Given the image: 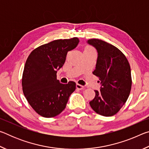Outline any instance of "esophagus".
<instances>
[{"mask_svg": "<svg viewBox=\"0 0 149 149\" xmlns=\"http://www.w3.org/2000/svg\"><path fill=\"white\" fill-rule=\"evenodd\" d=\"M76 88L79 90H82V89H84V87L82 86V85H79V84H76Z\"/></svg>", "mask_w": 149, "mask_h": 149, "instance_id": "1", "label": "esophagus"}]
</instances>
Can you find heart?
I'll return each instance as SVG.
<instances>
[{"label": "heart", "instance_id": "b5f03b06", "mask_svg": "<svg viewBox=\"0 0 149 149\" xmlns=\"http://www.w3.org/2000/svg\"><path fill=\"white\" fill-rule=\"evenodd\" d=\"M91 50H93V48L90 46H86L84 48V51H91Z\"/></svg>", "mask_w": 149, "mask_h": 149}]
</instances>
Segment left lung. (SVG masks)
<instances>
[{
	"label": "left lung",
	"mask_w": 149,
	"mask_h": 149,
	"mask_svg": "<svg viewBox=\"0 0 149 149\" xmlns=\"http://www.w3.org/2000/svg\"><path fill=\"white\" fill-rule=\"evenodd\" d=\"M87 42L97 50V64L93 74L102 84L100 91H95V97L89 102L90 106L97 114L112 116L119 112L130 94L132 80L129 62L114 45L97 39Z\"/></svg>",
	"instance_id": "1"
}]
</instances>
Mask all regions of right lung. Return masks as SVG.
<instances>
[{"label":"right lung","instance_id":"1","mask_svg":"<svg viewBox=\"0 0 149 149\" xmlns=\"http://www.w3.org/2000/svg\"><path fill=\"white\" fill-rule=\"evenodd\" d=\"M78 42L77 37L54 40L36 48L27 58L22 75V90L33 109L42 117L60 114L75 90L74 81L60 84L56 70L62 67L68 52L75 49Z\"/></svg>","mask_w":149,"mask_h":149}]
</instances>
